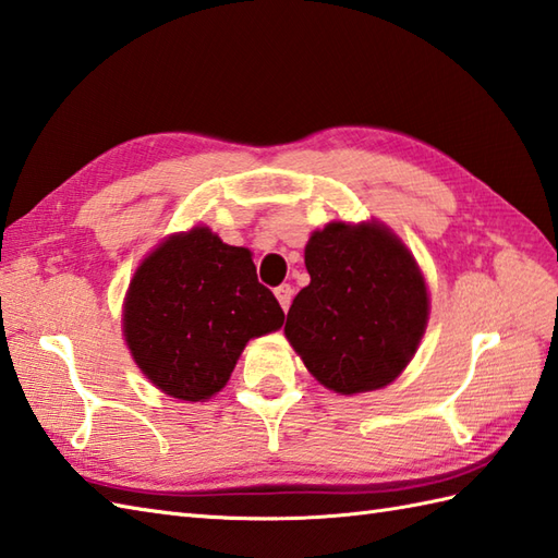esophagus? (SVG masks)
Listing matches in <instances>:
<instances>
[{
    "label": "esophagus",
    "mask_w": 558,
    "mask_h": 558,
    "mask_svg": "<svg viewBox=\"0 0 558 558\" xmlns=\"http://www.w3.org/2000/svg\"><path fill=\"white\" fill-rule=\"evenodd\" d=\"M292 294H294V290L290 288V286H280V288H276V298H278V302H280V306L282 310H290V304H292Z\"/></svg>",
    "instance_id": "esophagus-1"
}]
</instances>
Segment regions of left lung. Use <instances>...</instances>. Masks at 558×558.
I'll return each mask as SVG.
<instances>
[{
	"instance_id": "obj_1",
	"label": "left lung",
	"mask_w": 558,
	"mask_h": 558,
	"mask_svg": "<svg viewBox=\"0 0 558 558\" xmlns=\"http://www.w3.org/2000/svg\"><path fill=\"white\" fill-rule=\"evenodd\" d=\"M312 282L294 298L286 336L318 384L342 396L396 381L429 322L417 260L386 225L328 222L304 248Z\"/></svg>"
}]
</instances>
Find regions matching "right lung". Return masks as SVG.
Listing matches in <instances>:
<instances>
[{"instance_id": "1", "label": "right lung", "mask_w": 558, "mask_h": 558, "mask_svg": "<svg viewBox=\"0 0 558 558\" xmlns=\"http://www.w3.org/2000/svg\"><path fill=\"white\" fill-rule=\"evenodd\" d=\"M286 322L252 252L204 225L170 234L141 260L124 300V340L138 369L172 398L204 402L228 384L252 338Z\"/></svg>"}]
</instances>
